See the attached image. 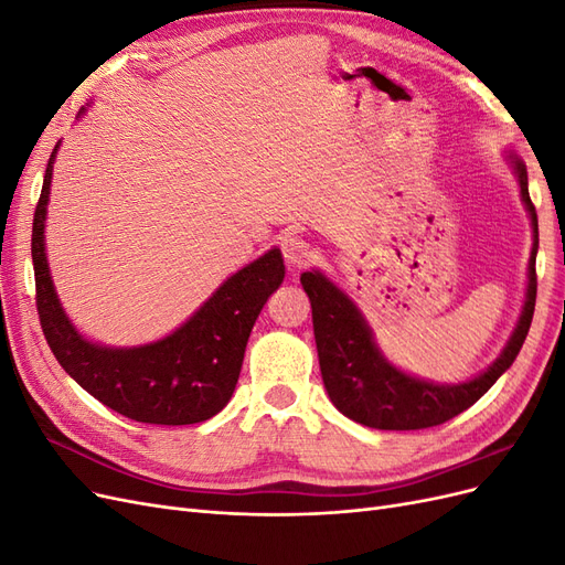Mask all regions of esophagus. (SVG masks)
Returning <instances> with one entry per match:
<instances>
[{"label": "esophagus", "mask_w": 565, "mask_h": 565, "mask_svg": "<svg viewBox=\"0 0 565 565\" xmlns=\"http://www.w3.org/2000/svg\"><path fill=\"white\" fill-rule=\"evenodd\" d=\"M282 256H285L287 266L303 268L316 259V252L309 243L303 241L301 235H285L282 237Z\"/></svg>", "instance_id": "obj_1"}]
</instances>
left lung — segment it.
<instances>
[{
    "label": "left lung",
    "instance_id": "left-lung-1",
    "mask_svg": "<svg viewBox=\"0 0 565 565\" xmlns=\"http://www.w3.org/2000/svg\"><path fill=\"white\" fill-rule=\"evenodd\" d=\"M514 169L521 183V195L533 218L535 243L527 264V295L523 313L502 355L476 380L440 386L422 382L403 374L384 361L380 349L374 347L370 328L363 316L358 313L353 301L337 289L318 270L301 273L303 292L311 299L313 311V334L320 358V372L330 401L341 415L370 426V429L384 431H415L429 429L465 413L483 393L502 377V372L516 361V355L527 337L530 322L535 313L537 297V212L527 193L525 164L516 158Z\"/></svg>",
    "mask_w": 565,
    "mask_h": 565
}]
</instances>
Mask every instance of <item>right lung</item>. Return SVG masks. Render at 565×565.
<instances>
[{
  "label": "right lung",
  "mask_w": 565,
  "mask_h": 565,
  "mask_svg": "<svg viewBox=\"0 0 565 565\" xmlns=\"http://www.w3.org/2000/svg\"><path fill=\"white\" fill-rule=\"evenodd\" d=\"M46 164L32 218V266L42 332L61 367L96 401L134 422L181 426L214 417L241 377L254 320L285 278L280 249L237 270L177 332L139 349H106L82 339L65 318L44 254V218L54 167Z\"/></svg>",
  "instance_id": "1"
}]
</instances>
